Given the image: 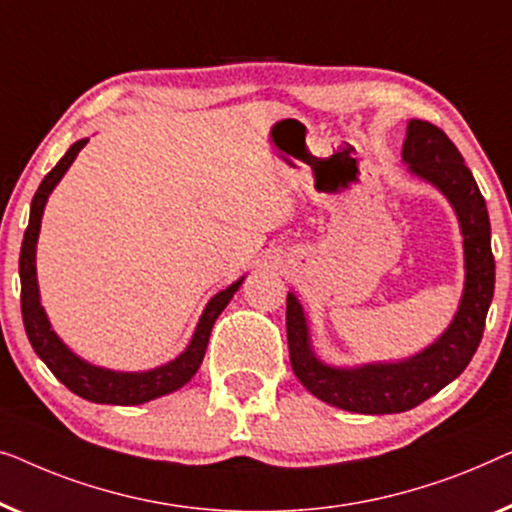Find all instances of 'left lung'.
<instances>
[{"label":"left lung","instance_id":"8db88e82","mask_svg":"<svg viewBox=\"0 0 512 512\" xmlns=\"http://www.w3.org/2000/svg\"><path fill=\"white\" fill-rule=\"evenodd\" d=\"M410 171L434 183L459 215L466 253V287L448 331L434 345L399 364H371L362 369H331L318 362L308 343L304 311L287 294V345L292 369L301 385L331 406L364 415L403 413L434 397L452 383L478 350L485 318L494 297V255L489 239L485 197L464 157L441 127L410 120L403 143Z\"/></svg>","mask_w":512,"mask_h":512}]
</instances>
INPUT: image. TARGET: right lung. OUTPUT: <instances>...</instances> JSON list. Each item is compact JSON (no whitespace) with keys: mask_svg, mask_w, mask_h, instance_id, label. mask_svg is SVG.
Here are the masks:
<instances>
[{"mask_svg":"<svg viewBox=\"0 0 512 512\" xmlns=\"http://www.w3.org/2000/svg\"><path fill=\"white\" fill-rule=\"evenodd\" d=\"M88 139L76 141L74 146L67 150V155L48 171V176L43 178L37 194L32 199V211H30V225L25 229L23 248H20V308H23V322L27 338H30L32 348L37 355L46 362V366L53 371V376L60 380L62 385H67L71 392L78 397L95 401V403H115V406H136V403H146L150 399L162 397L183 387L190 380L204 359L208 336L218 320V315L225 311L229 299L234 297V292L239 290L243 283L236 280L234 285H229L227 290L215 294L208 301L204 315H201L197 331H194L192 343L187 345V350L174 362L160 366V369L146 371V373H115L106 369H97V366L85 364L83 359H78L67 345H64L43 313L39 304V287H37V266H34V250H37L39 239V227H41V215L43 206H46L48 194L53 192V187L60 183L64 171L71 167V162L76 160V155L81 153Z\"/></svg>","mask_w":512,"mask_h":512,"instance_id":"add662e5","label":"right lung"}]
</instances>
